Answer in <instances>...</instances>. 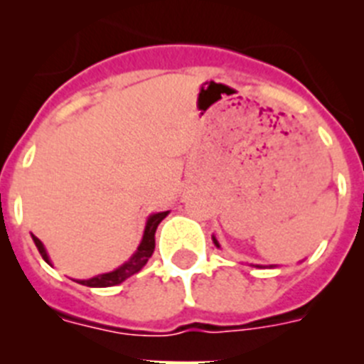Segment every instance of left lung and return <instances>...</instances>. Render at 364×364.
I'll use <instances>...</instances> for the list:
<instances>
[{"instance_id":"8db88e82","label":"left lung","mask_w":364,"mask_h":364,"mask_svg":"<svg viewBox=\"0 0 364 364\" xmlns=\"http://www.w3.org/2000/svg\"><path fill=\"white\" fill-rule=\"evenodd\" d=\"M215 240V239H213ZM215 244H217V246H218V242H217V240H215Z\"/></svg>"}]
</instances>
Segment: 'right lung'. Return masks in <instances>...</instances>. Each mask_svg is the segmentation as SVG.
Instances as JSON below:
<instances>
[{
  "label": "right lung",
  "mask_w": 364,
  "mask_h": 364,
  "mask_svg": "<svg viewBox=\"0 0 364 364\" xmlns=\"http://www.w3.org/2000/svg\"><path fill=\"white\" fill-rule=\"evenodd\" d=\"M167 213H169V211H162V213L151 215L149 220H147V224H146V231H144L142 242H140V246H138L136 253H134V255L131 257V259L127 260L124 266H120V268L114 269V272H111V273L98 275V277L87 279V281H78L80 284L91 286V288H107V286L120 284V282H124L127 277H131V275H134V273L140 272V269L147 264V260L151 259V255H153L154 233H156V228H159L160 222L167 217ZM32 240H34V244H36L38 252L41 253V257L45 259V262H49L50 264V260H49V257H47V252H45V247H43V244H41V240L38 239V237H34V235H32Z\"/></svg>",
  "instance_id": "1"
}]
</instances>
